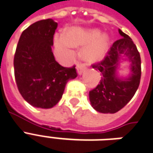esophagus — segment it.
Segmentation results:
<instances>
[{"mask_svg":"<svg viewBox=\"0 0 153 153\" xmlns=\"http://www.w3.org/2000/svg\"><path fill=\"white\" fill-rule=\"evenodd\" d=\"M85 69V64H83V63H79V64H77V66H76V70H77V72H78L79 75L82 74Z\"/></svg>","mask_w":153,"mask_h":153,"instance_id":"34e87169","label":"esophagus"}]
</instances>
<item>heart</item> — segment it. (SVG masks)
Listing matches in <instances>:
<instances>
[{
  "instance_id": "heart-1",
  "label": "heart",
  "mask_w": 153,
  "mask_h": 153,
  "mask_svg": "<svg viewBox=\"0 0 153 153\" xmlns=\"http://www.w3.org/2000/svg\"><path fill=\"white\" fill-rule=\"evenodd\" d=\"M108 37L100 35L98 30H82L80 28H71L67 35L57 33L54 37V45L56 53L59 56L68 59L72 55V48L88 44L83 50V57L90 62L101 59L107 50Z\"/></svg>"
}]
</instances>
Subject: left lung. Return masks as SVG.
I'll list each match as a JSON object with an SVG mask.
<instances>
[{
  "label": "left lung",
  "instance_id": "left-lung-1",
  "mask_svg": "<svg viewBox=\"0 0 153 153\" xmlns=\"http://www.w3.org/2000/svg\"><path fill=\"white\" fill-rule=\"evenodd\" d=\"M119 33L121 39L114 43L102 61L92 65L100 74V80L89 92V98L92 107L103 114H114L123 108L140 83V54L130 37L121 30ZM123 59L131 62V73L126 79H120L117 75V66Z\"/></svg>",
  "mask_w": 153,
  "mask_h": 153
}]
</instances>
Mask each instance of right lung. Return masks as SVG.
I'll use <instances>...</instances> for the list:
<instances>
[{
    "label": "right lung",
    "instance_id": "add662e5",
    "mask_svg": "<svg viewBox=\"0 0 153 153\" xmlns=\"http://www.w3.org/2000/svg\"><path fill=\"white\" fill-rule=\"evenodd\" d=\"M57 23L42 19L23 31L14 57L15 77L24 99L36 108L50 109L62 96L66 84L76 78L75 66L64 68L52 51Z\"/></svg>",
    "mask_w": 153,
    "mask_h": 153
}]
</instances>
